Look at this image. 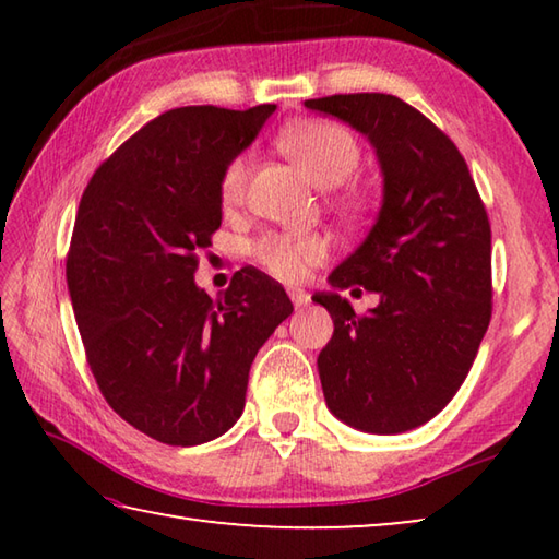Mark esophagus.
Segmentation results:
<instances>
[{"mask_svg": "<svg viewBox=\"0 0 559 559\" xmlns=\"http://www.w3.org/2000/svg\"><path fill=\"white\" fill-rule=\"evenodd\" d=\"M288 296H290V300H293V306L296 308H306L308 302H310V296L306 290H300V288H290L288 290Z\"/></svg>", "mask_w": 559, "mask_h": 559, "instance_id": "34e87169", "label": "esophagus"}]
</instances>
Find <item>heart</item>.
<instances>
[{"mask_svg":"<svg viewBox=\"0 0 559 559\" xmlns=\"http://www.w3.org/2000/svg\"><path fill=\"white\" fill-rule=\"evenodd\" d=\"M278 147L320 187H337L359 165V145L353 132L328 118H300L288 122L278 132ZM246 157H231L219 177V200L231 206L243 200ZM335 204L343 212H359L365 197L355 187H345L335 194ZM328 239L320 234H266L253 243L257 259L271 276L281 281H300L306 273L328 257Z\"/></svg>","mask_w":559,"mask_h":559,"instance_id":"obj_1","label":"heart"}]
</instances>
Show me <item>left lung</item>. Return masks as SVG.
I'll use <instances>...</instances> for the list:
<instances>
[{
	"label": "left lung",
	"mask_w": 559,
	"mask_h": 559,
	"mask_svg": "<svg viewBox=\"0 0 559 559\" xmlns=\"http://www.w3.org/2000/svg\"><path fill=\"white\" fill-rule=\"evenodd\" d=\"M306 108L370 138L384 175L370 236L330 273L333 288L374 290L380 306L359 316L333 290L313 296L335 323L318 355L325 402L359 431H409L459 392L488 330V212L459 147L402 98L337 93Z\"/></svg>",
	"instance_id": "left-lung-1"
}]
</instances>
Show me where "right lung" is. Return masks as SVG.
I'll list each match as a JSON object with an SVG mask.
<instances>
[{
	"label": "right lung",
	"instance_id": "1",
	"mask_svg": "<svg viewBox=\"0 0 559 559\" xmlns=\"http://www.w3.org/2000/svg\"><path fill=\"white\" fill-rule=\"evenodd\" d=\"M273 110L163 112L93 173L75 214L66 281L91 372L112 412L169 447L234 427L253 357L293 313L253 266L219 300L194 283L222 226V169Z\"/></svg>",
	"mask_w": 559,
	"mask_h": 559
}]
</instances>
